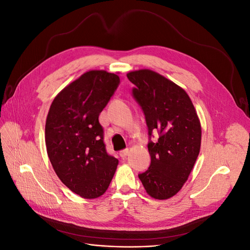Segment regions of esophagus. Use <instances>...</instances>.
Instances as JSON below:
<instances>
[{
  "label": "esophagus",
  "mask_w": 250,
  "mask_h": 250,
  "mask_svg": "<svg viewBox=\"0 0 250 250\" xmlns=\"http://www.w3.org/2000/svg\"><path fill=\"white\" fill-rule=\"evenodd\" d=\"M128 154H129V149H124L120 151V156L121 157H126Z\"/></svg>",
  "instance_id": "obj_1"
}]
</instances>
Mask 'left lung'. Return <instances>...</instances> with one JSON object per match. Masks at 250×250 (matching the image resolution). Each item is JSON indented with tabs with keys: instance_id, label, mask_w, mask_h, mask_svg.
I'll list each match as a JSON object with an SVG mask.
<instances>
[{
	"instance_id": "obj_1",
	"label": "left lung",
	"mask_w": 250,
	"mask_h": 250,
	"mask_svg": "<svg viewBox=\"0 0 250 250\" xmlns=\"http://www.w3.org/2000/svg\"><path fill=\"white\" fill-rule=\"evenodd\" d=\"M135 87L134 99L145 113L148 133L160 138L149 142L150 167L139 174L148 195L168 199L177 194L193 170L201 145V125L186 90L163 75L148 69L127 74Z\"/></svg>"
}]
</instances>
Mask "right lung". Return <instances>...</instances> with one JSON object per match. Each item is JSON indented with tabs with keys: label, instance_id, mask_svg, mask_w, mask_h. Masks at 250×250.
I'll return each instance as SVG.
<instances>
[{
	"label": "right lung",
	"instance_id": "1",
	"mask_svg": "<svg viewBox=\"0 0 250 250\" xmlns=\"http://www.w3.org/2000/svg\"><path fill=\"white\" fill-rule=\"evenodd\" d=\"M120 84L117 74L88 71L53 100L44 141L59 179L85 199L100 197L109 187L119 161L106 152L99 115Z\"/></svg>",
	"mask_w": 250,
	"mask_h": 250
}]
</instances>
